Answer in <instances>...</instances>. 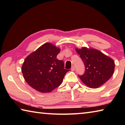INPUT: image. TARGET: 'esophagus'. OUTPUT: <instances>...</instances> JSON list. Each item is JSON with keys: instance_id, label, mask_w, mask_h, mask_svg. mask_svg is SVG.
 <instances>
[{"instance_id": "obj_1", "label": "esophagus", "mask_w": 125, "mask_h": 125, "mask_svg": "<svg viewBox=\"0 0 125 125\" xmlns=\"http://www.w3.org/2000/svg\"><path fill=\"white\" fill-rule=\"evenodd\" d=\"M74 70H75V67H74V66H72V67L71 71H74Z\"/></svg>"}]
</instances>
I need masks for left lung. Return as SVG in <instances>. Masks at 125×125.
<instances>
[{
	"label": "left lung",
	"instance_id": "obj_1",
	"mask_svg": "<svg viewBox=\"0 0 125 125\" xmlns=\"http://www.w3.org/2000/svg\"><path fill=\"white\" fill-rule=\"evenodd\" d=\"M75 51L80 55L85 67V73L79 77L88 87H100L113 75L115 62L110 57L93 48H75Z\"/></svg>",
	"mask_w": 125,
	"mask_h": 125
}]
</instances>
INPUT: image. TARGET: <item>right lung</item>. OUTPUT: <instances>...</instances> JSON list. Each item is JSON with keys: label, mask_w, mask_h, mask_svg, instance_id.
Here are the masks:
<instances>
[{"label": "right lung", "mask_w": 125, "mask_h": 125, "mask_svg": "<svg viewBox=\"0 0 125 125\" xmlns=\"http://www.w3.org/2000/svg\"><path fill=\"white\" fill-rule=\"evenodd\" d=\"M61 49L47 42L26 57L21 71L27 84L38 92L47 93L62 83L69 70L64 69V62L57 58Z\"/></svg>", "instance_id": "1"}]
</instances>
